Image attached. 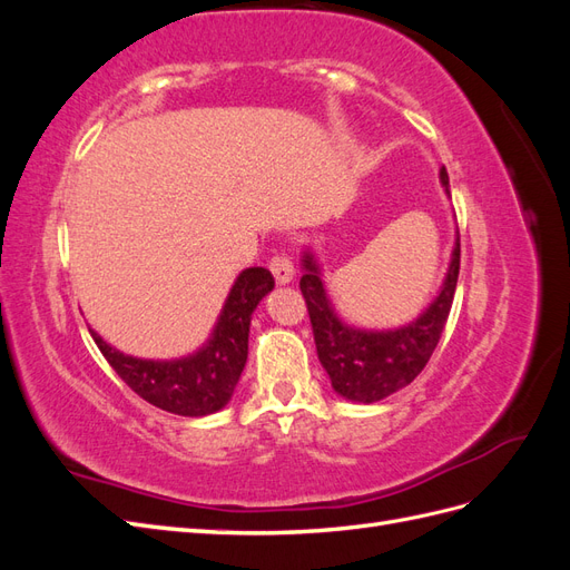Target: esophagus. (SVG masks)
I'll use <instances>...</instances> for the list:
<instances>
[{"mask_svg": "<svg viewBox=\"0 0 570 570\" xmlns=\"http://www.w3.org/2000/svg\"><path fill=\"white\" fill-rule=\"evenodd\" d=\"M268 268L278 285H287V283H292V278H295V266H292L289 256H285V254H275L268 262Z\"/></svg>", "mask_w": 570, "mask_h": 570, "instance_id": "esophagus-1", "label": "esophagus"}]
</instances>
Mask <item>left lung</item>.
I'll return each instance as SVG.
<instances>
[{"label": "left lung", "mask_w": 570, "mask_h": 570, "mask_svg": "<svg viewBox=\"0 0 570 570\" xmlns=\"http://www.w3.org/2000/svg\"><path fill=\"white\" fill-rule=\"evenodd\" d=\"M440 178L446 193H450V176H446L444 168L440 170ZM459 264L461 243L456 237L444 287L438 299L425 308V314L404 327H396V331L366 333L354 331V327L344 325L335 316L331 302L325 297L312 254L304 256L306 273L302 275L299 289L308 308L318 358L327 375H331L335 392L352 402L373 404L406 387L425 368L442 337L446 318H450L459 281Z\"/></svg>", "instance_id": "8db88e82"}]
</instances>
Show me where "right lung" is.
Returning a JSON list of instances; mask_svg holds the SVG:
<instances>
[{"instance_id": "1", "label": "right lung", "mask_w": 570, "mask_h": 570, "mask_svg": "<svg viewBox=\"0 0 570 570\" xmlns=\"http://www.w3.org/2000/svg\"><path fill=\"white\" fill-rule=\"evenodd\" d=\"M273 285L268 268L256 266L239 273L209 344L180 361L132 358L109 347L99 335L92 333V337L120 381L145 402L178 416H206L228 404L247 364L252 312Z\"/></svg>"}]
</instances>
